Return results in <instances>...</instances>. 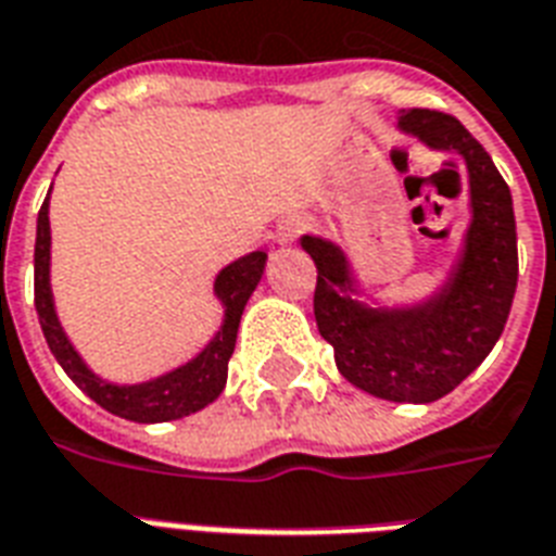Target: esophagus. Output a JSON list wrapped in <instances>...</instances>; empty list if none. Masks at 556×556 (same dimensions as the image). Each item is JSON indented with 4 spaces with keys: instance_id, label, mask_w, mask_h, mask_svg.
<instances>
[{
    "instance_id": "1",
    "label": "esophagus",
    "mask_w": 556,
    "mask_h": 556,
    "mask_svg": "<svg viewBox=\"0 0 556 556\" xmlns=\"http://www.w3.org/2000/svg\"><path fill=\"white\" fill-rule=\"evenodd\" d=\"M301 229H304V219L301 217H283L278 223V229H275V240H278V247H287L292 240L299 238Z\"/></svg>"
}]
</instances>
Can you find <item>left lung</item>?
<instances>
[{
    "label": "left lung",
    "mask_w": 556,
    "mask_h": 556,
    "mask_svg": "<svg viewBox=\"0 0 556 556\" xmlns=\"http://www.w3.org/2000/svg\"><path fill=\"white\" fill-rule=\"evenodd\" d=\"M397 130L467 167L470 223L443 281L417 301H380L337 240L301 235L318 269L313 313L351 386L391 403H432L470 377L505 330L516 292V219L510 188L462 122L403 110Z\"/></svg>",
    "instance_id": "left-lung-1"
}]
</instances>
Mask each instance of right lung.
<instances>
[{"mask_svg":"<svg viewBox=\"0 0 556 556\" xmlns=\"http://www.w3.org/2000/svg\"><path fill=\"white\" fill-rule=\"evenodd\" d=\"M266 252H249V255L223 266L214 278V299L223 307L219 330L200 354L191 356L188 363L174 371L159 374L144 382H113L103 380L84 363L77 354L72 339L60 325L58 307H54V292H51V223H49V197L42 202L37 214V247H34V307L40 316L42 337L49 342L51 354L60 368L72 377L77 389L86 397L113 415L132 420V424H167L179 420L193 412H200L223 394L226 377H229V359L238 342L240 316L247 309L249 295L264 278Z\"/></svg>","mask_w":556,"mask_h":556,"instance_id":"add662e5","label":"right lung"}]
</instances>
